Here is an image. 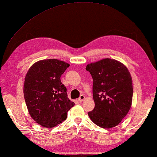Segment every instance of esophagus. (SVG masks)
Here are the masks:
<instances>
[{"label":"esophagus","instance_id":"1","mask_svg":"<svg viewBox=\"0 0 157 157\" xmlns=\"http://www.w3.org/2000/svg\"><path fill=\"white\" fill-rule=\"evenodd\" d=\"M84 99H85V96L82 95H81V96L79 97V98H78V100L79 102H82Z\"/></svg>","mask_w":157,"mask_h":157}]
</instances>
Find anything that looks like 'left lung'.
Wrapping results in <instances>:
<instances>
[{
    "label": "left lung",
    "instance_id": "obj_1",
    "mask_svg": "<svg viewBox=\"0 0 157 157\" xmlns=\"http://www.w3.org/2000/svg\"><path fill=\"white\" fill-rule=\"evenodd\" d=\"M86 70L93 80L95 104L93 110L88 113L90 119L103 128L116 126L132 105L133 86L130 72L126 66L110 58L89 64Z\"/></svg>",
    "mask_w": 157,
    "mask_h": 157
}]
</instances>
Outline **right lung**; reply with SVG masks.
Instances as JSON below:
<instances>
[{
  "mask_svg": "<svg viewBox=\"0 0 157 157\" xmlns=\"http://www.w3.org/2000/svg\"><path fill=\"white\" fill-rule=\"evenodd\" d=\"M69 66L57 59H48L36 62L27 73L24 98L31 117L40 126H57L67 119V112L75 105L60 80Z\"/></svg>",
  "mask_w": 157,
  "mask_h": 157,
  "instance_id": "right-lung-1",
  "label": "right lung"
}]
</instances>
